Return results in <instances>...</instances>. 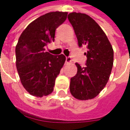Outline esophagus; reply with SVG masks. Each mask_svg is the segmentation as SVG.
<instances>
[{
  "label": "esophagus",
  "mask_w": 130,
  "mask_h": 130,
  "mask_svg": "<svg viewBox=\"0 0 130 130\" xmlns=\"http://www.w3.org/2000/svg\"><path fill=\"white\" fill-rule=\"evenodd\" d=\"M71 62V59L70 56H69V57H67L66 58V63H70Z\"/></svg>",
  "instance_id": "esophagus-1"
}]
</instances>
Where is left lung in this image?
<instances>
[{
    "instance_id": "1",
    "label": "left lung",
    "mask_w": 130,
    "mask_h": 130,
    "mask_svg": "<svg viewBox=\"0 0 130 130\" xmlns=\"http://www.w3.org/2000/svg\"><path fill=\"white\" fill-rule=\"evenodd\" d=\"M80 47L86 46L87 67L76 63L77 73L70 81V92L79 100L94 99L109 81L114 61V51L102 28L89 15L73 12L68 15Z\"/></svg>"
}]
</instances>
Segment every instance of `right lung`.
<instances>
[{"label":"right lung","mask_w":130,"mask_h":130,"mask_svg":"<svg viewBox=\"0 0 130 130\" xmlns=\"http://www.w3.org/2000/svg\"><path fill=\"white\" fill-rule=\"evenodd\" d=\"M67 14L56 11L43 15L30 23L19 37L15 64L23 87L30 95L42 97L54 91L66 57L49 54L45 46L54 40L55 30L66 21Z\"/></svg>","instance_id":"add662e5"}]
</instances>
